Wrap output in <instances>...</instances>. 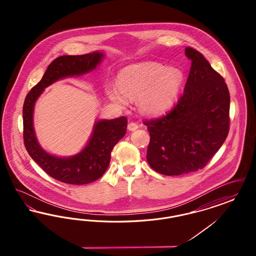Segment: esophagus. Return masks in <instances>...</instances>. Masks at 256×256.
<instances>
[{"label":"esophagus","instance_id":"esophagus-1","mask_svg":"<svg viewBox=\"0 0 256 256\" xmlns=\"http://www.w3.org/2000/svg\"><path fill=\"white\" fill-rule=\"evenodd\" d=\"M138 126H138L136 122H130V124H128V130H130V132H134L135 130H137Z\"/></svg>","mask_w":256,"mask_h":256}]
</instances>
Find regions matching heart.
I'll list each match as a JSON object with an SVG mask.
<instances>
[{
	"label": "heart",
	"instance_id": "1",
	"mask_svg": "<svg viewBox=\"0 0 256 256\" xmlns=\"http://www.w3.org/2000/svg\"><path fill=\"white\" fill-rule=\"evenodd\" d=\"M180 69L145 61L124 67L118 74V86L108 84L106 94L111 102L124 108L137 98V106L146 115H159L170 108L182 84Z\"/></svg>",
	"mask_w": 256,
	"mask_h": 256
}]
</instances>
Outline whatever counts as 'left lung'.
Here are the masks:
<instances>
[{"instance_id": "1", "label": "left lung", "mask_w": 256, "mask_h": 256, "mask_svg": "<svg viewBox=\"0 0 256 256\" xmlns=\"http://www.w3.org/2000/svg\"><path fill=\"white\" fill-rule=\"evenodd\" d=\"M185 54L192 64L182 96L165 115L143 122L150 136L146 160L166 176L202 169L230 130V96L224 78L196 50L187 47Z\"/></svg>"}]
</instances>
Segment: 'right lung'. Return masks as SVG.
Instances as JSON below:
<instances>
[{"instance_id":"right-lung-1","label":"right lung","mask_w":256,"mask_h":256,"mask_svg":"<svg viewBox=\"0 0 256 256\" xmlns=\"http://www.w3.org/2000/svg\"><path fill=\"white\" fill-rule=\"evenodd\" d=\"M104 58L100 52L82 56H62L52 61L42 80L24 98L23 106L24 144L28 154L50 176L61 182L82 185L100 178L110 166L111 152L126 132L124 116L95 122L92 135L82 152L69 158H58L43 150L34 128V110L46 87L68 76H82L96 69Z\"/></svg>"}]
</instances>
